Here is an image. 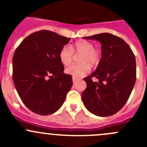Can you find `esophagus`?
<instances>
[{"label": "esophagus", "instance_id": "1", "mask_svg": "<svg viewBox=\"0 0 147 147\" xmlns=\"http://www.w3.org/2000/svg\"><path fill=\"white\" fill-rule=\"evenodd\" d=\"M77 80H78V78H75V77H72V82H75L77 81Z\"/></svg>", "mask_w": 147, "mask_h": 147}]
</instances>
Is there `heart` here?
I'll list each match as a JSON object with an SVG mask.
<instances>
[{
  "mask_svg": "<svg viewBox=\"0 0 147 147\" xmlns=\"http://www.w3.org/2000/svg\"><path fill=\"white\" fill-rule=\"evenodd\" d=\"M75 53L77 55H80L79 60L81 63L72 65L65 70L67 73L75 78H81L88 73L90 69L88 64L97 65L101 57L100 50L94 48L92 42L80 40L75 42L73 45H65L62 48L60 52L61 63L65 66L70 65L75 56Z\"/></svg>",
  "mask_w": 147,
  "mask_h": 147,
  "instance_id": "b5f03b06",
  "label": "heart"
}]
</instances>
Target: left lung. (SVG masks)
<instances>
[{
	"label": "left lung",
	"mask_w": 147,
	"mask_h": 147,
	"mask_svg": "<svg viewBox=\"0 0 147 147\" xmlns=\"http://www.w3.org/2000/svg\"><path fill=\"white\" fill-rule=\"evenodd\" d=\"M84 38L101 43L102 57L95 71L84 78L87 88L82 94L83 103L97 116H111L124 107L134 88L135 56L124 40L112 34L105 32ZM92 77L98 79V82H93Z\"/></svg>",
	"instance_id": "1"
}]
</instances>
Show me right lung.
<instances>
[{
	"instance_id": "add662e5",
	"label": "right lung",
	"mask_w": 147,
	"mask_h": 147,
	"mask_svg": "<svg viewBox=\"0 0 147 147\" xmlns=\"http://www.w3.org/2000/svg\"><path fill=\"white\" fill-rule=\"evenodd\" d=\"M70 40L42 30L28 35L15 51L13 82L22 102L34 113L51 115L64 103L72 78L63 72L60 52Z\"/></svg>"
}]
</instances>
